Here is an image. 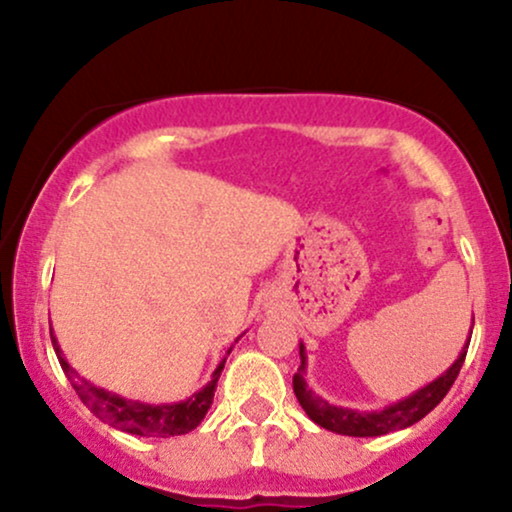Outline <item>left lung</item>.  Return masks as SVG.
Segmentation results:
<instances>
[{
    "instance_id": "8db88e82",
    "label": "left lung",
    "mask_w": 512,
    "mask_h": 512,
    "mask_svg": "<svg viewBox=\"0 0 512 512\" xmlns=\"http://www.w3.org/2000/svg\"><path fill=\"white\" fill-rule=\"evenodd\" d=\"M472 337V332H469ZM469 342L462 346L460 356L455 358V363L440 373L436 380L421 387V390L411 392L409 397L399 399V402L383 407L378 411H358L349 407H334V404L315 395L305 383V366H308V356H305V346L301 342V366L298 373L293 375V392H296L298 402L305 409V414L315 421L317 426L327 428V431L339 433V436H354V438H373V436H385V433L402 431V428L414 426L416 421H421L428 411H433L443 402V397L448 395L452 383L460 375V368L467 356Z\"/></svg>"
}]
</instances>
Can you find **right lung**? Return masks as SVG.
<instances>
[{
	"instance_id": "right-lung-1",
	"label": "right lung",
	"mask_w": 512,
	"mask_h": 512,
	"mask_svg": "<svg viewBox=\"0 0 512 512\" xmlns=\"http://www.w3.org/2000/svg\"><path fill=\"white\" fill-rule=\"evenodd\" d=\"M52 346H55V354L60 358V366L69 380H72L76 395L81 397V402L86 404L98 419H103L105 424L113 428H120V431L132 433V436H146V438H168V436H182V433H190L202 424V419L207 416L211 409V402H214L216 383H219V375L223 370V363L226 358L216 366L214 375L202 390H197L195 395L182 399V402L173 404H144L137 402V399H125L115 392L103 390V387H96L88 383L86 378H81L76 370L69 366L67 358H64L60 344H57L55 334L50 332ZM231 354V349H228Z\"/></svg>"
}]
</instances>
